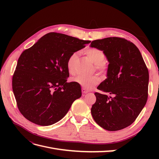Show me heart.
<instances>
[{
    "instance_id": "heart-1",
    "label": "heart",
    "mask_w": 159,
    "mask_h": 159,
    "mask_svg": "<svg viewBox=\"0 0 159 159\" xmlns=\"http://www.w3.org/2000/svg\"><path fill=\"white\" fill-rule=\"evenodd\" d=\"M100 69H101V70H102V71H105V70H106V66H104V65H102V66H101V67H100Z\"/></svg>"
}]
</instances>
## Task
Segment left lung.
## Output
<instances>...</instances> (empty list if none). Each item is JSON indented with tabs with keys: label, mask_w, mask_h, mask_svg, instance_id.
<instances>
[{
	"label": "left lung",
	"mask_w": 159,
	"mask_h": 159,
	"mask_svg": "<svg viewBox=\"0 0 159 159\" xmlns=\"http://www.w3.org/2000/svg\"><path fill=\"white\" fill-rule=\"evenodd\" d=\"M84 42L50 32L22 53L12 77V89L19 111L28 121L41 126L54 124L81 97L80 85L67 79L70 57L83 48Z\"/></svg>",
	"instance_id": "left-lung-1"
}]
</instances>
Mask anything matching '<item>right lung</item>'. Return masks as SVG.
Returning <instances> with one entry per match:
<instances>
[{
  "label": "right lung",
  "mask_w": 159,
  "mask_h": 159,
  "mask_svg": "<svg viewBox=\"0 0 159 159\" xmlns=\"http://www.w3.org/2000/svg\"><path fill=\"white\" fill-rule=\"evenodd\" d=\"M109 62L107 77L95 92L91 113L105 130L118 131L135 121L148 98V70L140 52L132 42L119 37L95 40Z\"/></svg>",
  "instance_id": "right-lung-1"
}]
</instances>
